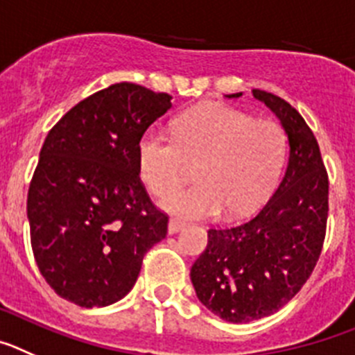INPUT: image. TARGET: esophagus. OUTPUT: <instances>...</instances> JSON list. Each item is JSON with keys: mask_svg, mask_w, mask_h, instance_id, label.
Instances as JSON below:
<instances>
[{"mask_svg": "<svg viewBox=\"0 0 355 355\" xmlns=\"http://www.w3.org/2000/svg\"><path fill=\"white\" fill-rule=\"evenodd\" d=\"M184 228V223L178 221V219H170V225H168V232L170 233H177Z\"/></svg>", "mask_w": 355, "mask_h": 355, "instance_id": "obj_1", "label": "esophagus"}]
</instances>
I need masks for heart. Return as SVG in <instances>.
Wrapping results in <instances>:
<instances>
[{"instance_id":"heart-1","label":"heart","mask_w":355,"mask_h":355,"mask_svg":"<svg viewBox=\"0 0 355 355\" xmlns=\"http://www.w3.org/2000/svg\"><path fill=\"white\" fill-rule=\"evenodd\" d=\"M286 154V136L272 120L223 104L194 107L175 120L173 138L150 127L136 146L138 170L155 196H166L195 166L197 184L164 200L182 217L249 214L272 189Z\"/></svg>"}]
</instances>
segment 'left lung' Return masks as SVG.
<instances>
[{"label":"left lung","mask_w":355,"mask_h":355,"mask_svg":"<svg viewBox=\"0 0 355 355\" xmlns=\"http://www.w3.org/2000/svg\"><path fill=\"white\" fill-rule=\"evenodd\" d=\"M253 95L276 113L288 136L286 173L251 219L212 226L205 251L191 267L198 299L233 324L269 317L292 301L320 258L329 216L327 170L304 118L277 95Z\"/></svg>","instance_id":"obj_1"}]
</instances>
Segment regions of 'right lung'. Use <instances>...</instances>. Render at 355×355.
Instances as JSON below:
<instances>
[{
	"label": "right lung",
	"instance_id": "obj_1",
	"mask_svg": "<svg viewBox=\"0 0 355 355\" xmlns=\"http://www.w3.org/2000/svg\"><path fill=\"white\" fill-rule=\"evenodd\" d=\"M171 95L116 83L76 104L49 130L28 191L35 261L47 285L81 308L129 293L168 214L139 178L141 134Z\"/></svg>",
	"mask_w": 355,
	"mask_h": 355
}]
</instances>
